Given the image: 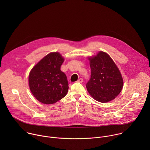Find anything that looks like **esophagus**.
<instances>
[{
  "mask_svg": "<svg viewBox=\"0 0 150 150\" xmlns=\"http://www.w3.org/2000/svg\"><path fill=\"white\" fill-rule=\"evenodd\" d=\"M78 82H80V83H82L83 82V79L82 78H79L78 81H77Z\"/></svg>",
  "mask_w": 150,
  "mask_h": 150,
  "instance_id": "34e87169",
  "label": "esophagus"
}]
</instances>
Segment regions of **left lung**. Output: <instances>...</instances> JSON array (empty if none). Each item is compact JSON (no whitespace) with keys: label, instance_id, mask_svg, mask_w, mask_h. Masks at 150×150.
<instances>
[{"label":"left lung","instance_id":"8db88e82","mask_svg":"<svg viewBox=\"0 0 150 150\" xmlns=\"http://www.w3.org/2000/svg\"><path fill=\"white\" fill-rule=\"evenodd\" d=\"M89 60L91 77L86 84L88 93L101 103L115 99L122 91L123 84L116 64L109 54L103 52Z\"/></svg>","mask_w":150,"mask_h":150}]
</instances>
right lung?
Listing matches in <instances>:
<instances>
[{
	"mask_svg": "<svg viewBox=\"0 0 150 150\" xmlns=\"http://www.w3.org/2000/svg\"><path fill=\"white\" fill-rule=\"evenodd\" d=\"M63 61L59 53H51L31 71L28 78L30 88L40 102L53 104L67 95L69 88L67 77L60 71Z\"/></svg>",
	"mask_w": 150,
	"mask_h": 150,
	"instance_id": "add662e5",
	"label": "right lung"
}]
</instances>
